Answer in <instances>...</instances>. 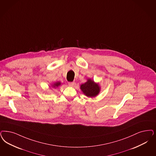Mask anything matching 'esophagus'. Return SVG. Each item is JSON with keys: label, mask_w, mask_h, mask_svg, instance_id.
Wrapping results in <instances>:
<instances>
[{"label": "esophagus", "mask_w": 156, "mask_h": 156, "mask_svg": "<svg viewBox=\"0 0 156 156\" xmlns=\"http://www.w3.org/2000/svg\"><path fill=\"white\" fill-rule=\"evenodd\" d=\"M75 85V82H69V85L70 86H73Z\"/></svg>", "instance_id": "34e87169"}]
</instances>
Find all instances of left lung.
<instances>
[{"label": "left lung", "mask_w": 156, "mask_h": 156, "mask_svg": "<svg viewBox=\"0 0 156 156\" xmlns=\"http://www.w3.org/2000/svg\"><path fill=\"white\" fill-rule=\"evenodd\" d=\"M81 89L86 96L95 97L100 91V87L94 81L89 79L86 83L81 85Z\"/></svg>", "instance_id": "left-lung-1"}]
</instances>
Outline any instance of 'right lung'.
<instances>
[{
    "label": "right lung",
    "instance_id": "add662e5",
    "mask_svg": "<svg viewBox=\"0 0 156 156\" xmlns=\"http://www.w3.org/2000/svg\"><path fill=\"white\" fill-rule=\"evenodd\" d=\"M60 84H61V83H60V82H56L55 83H54V85H53V87H58Z\"/></svg>",
    "mask_w": 156,
    "mask_h": 156
}]
</instances>
